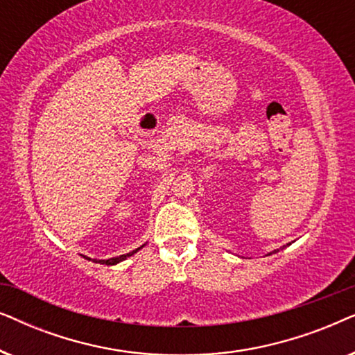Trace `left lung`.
I'll use <instances>...</instances> for the list:
<instances>
[{
    "label": "left lung",
    "instance_id": "left-lung-1",
    "mask_svg": "<svg viewBox=\"0 0 355 355\" xmlns=\"http://www.w3.org/2000/svg\"><path fill=\"white\" fill-rule=\"evenodd\" d=\"M288 245H291V244H288ZM276 252H279L278 249H276V250H273V252H270V254H266V255H271V254H276Z\"/></svg>",
    "mask_w": 355,
    "mask_h": 355
}]
</instances>
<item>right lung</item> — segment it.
<instances>
[{
    "label": "right lung",
    "instance_id": "right-lung-1",
    "mask_svg": "<svg viewBox=\"0 0 355 355\" xmlns=\"http://www.w3.org/2000/svg\"><path fill=\"white\" fill-rule=\"evenodd\" d=\"M144 245H145V244H144ZM144 245H142V247H144ZM142 247H139V249L129 252V254H125V255L113 257V259H106V260H94V261H95V263H101V265H118V263H121V261L128 260L129 257H132L134 254H137V252H139L140 249H142ZM89 260H92V259H89Z\"/></svg>",
    "mask_w": 355,
    "mask_h": 355
}]
</instances>
